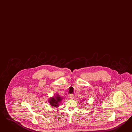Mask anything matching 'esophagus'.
Returning <instances> with one entry per match:
<instances>
[{
    "mask_svg": "<svg viewBox=\"0 0 132 132\" xmlns=\"http://www.w3.org/2000/svg\"><path fill=\"white\" fill-rule=\"evenodd\" d=\"M70 98H71V99H73V98H74V95L73 94H70Z\"/></svg>",
    "mask_w": 132,
    "mask_h": 132,
    "instance_id": "obj_1",
    "label": "esophagus"
}]
</instances>
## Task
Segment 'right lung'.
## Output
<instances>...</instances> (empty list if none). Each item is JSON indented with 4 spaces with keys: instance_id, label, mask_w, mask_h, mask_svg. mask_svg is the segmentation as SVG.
I'll return each instance as SVG.
<instances>
[{
    "instance_id": "1",
    "label": "right lung",
    "mask_w": 132,
    "mask_h": 132,
    "mask_svg": "<svg viewBox=\"0 0 132 132\" xmlns=\"http://www.w3.org/2000/svg\"><path fill=\"white\" fill-rule=\"evenodd\" d=\"M63 99V97H62L58 94H56L55 96H53L52 98H50L48 101L49 103L52 106L58 108L61 104V101H62Z\"/></svg>"
}]
</instances>
